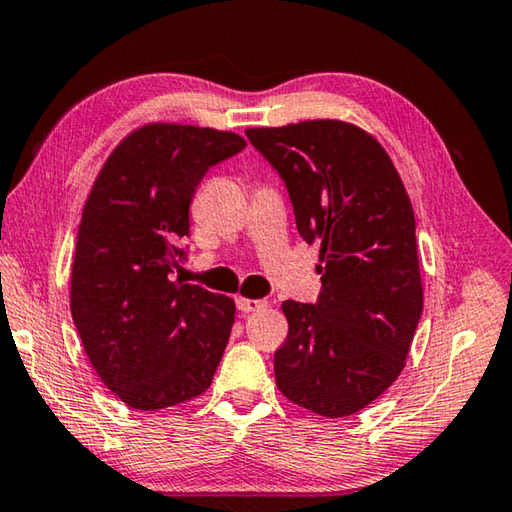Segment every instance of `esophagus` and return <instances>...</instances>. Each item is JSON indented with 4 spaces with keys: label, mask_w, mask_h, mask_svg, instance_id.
<instances>
[{
    "label": "esophagus",
    "mask_w": 512,
    "mask_h": 512,
    "mask_svg": "<svg viewBox=\"0 0 512 512\" xmlns=\"http://www.w3.org/2000/svg\"><path fill=\"white\" fill-rule=\"evenodd\" d=\"M236 308H238L240 312H245V315H249V312L265 310V308H267V301H263V299H245V297H238V299H236Z\"/></svg>",
    "instance_id": "34e87169"
}]
</instances>
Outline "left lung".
Wrapping results in <instances>:
<instances>
[{
    "label": "left lung",
    "mask_w": 512,
    "mask_h": 512,
    "mask_svg": "<svg viewBox=\"0 0 512 512\" xmlns=\"http://www.w3.org/2000/svg\"><path fill=\"white\" fill-rule=\"evenodd\" d=\"M245 134L288 188L301 238L321 245L317 301L281 306L290 328L276 384L319 416H351L396 382L423 315L409 195L380 143L351 123Z\"/></svg>",
    "instance_id": "left-lung-1"
}]
</instances>
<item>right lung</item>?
Here are the masks:
<instances>
[{
  "label": "right lung",
  "mask_w": 512,
  "mask_h": 512,
  "mask_svg": "<svg viewBox=\"0 0 512 512\" xmlns=\"http://www.w3.org/2000/svg\"><path fill=\"white\" fill-rule=\"evenodd\" d=\"M247 143L233 132L152 123L107 157L78 227L71 317L114 396L157 411L200 396L227 348L229 297L173 279L188 209L209 168Z\"/></svg>",
  "instance_id": "right-lung-1"
}]
</instances>
